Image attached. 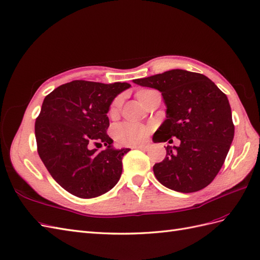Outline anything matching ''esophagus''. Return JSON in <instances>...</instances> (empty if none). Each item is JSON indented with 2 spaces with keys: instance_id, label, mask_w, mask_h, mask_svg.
Here are the masks:
<instances>
[{
  "instance_id": "1",
  "label": "esophagus",
  "mask_w": 260,
  "mask_h": 260,
  "mask_svg": "<svg viewBox=\"0 0 260 260\" xmlns=\"http://www.w3.org/2000/svg\"><path fill=\"white\" fill-rule=\"evenodd\" d=\"M135 149H139V150H142V151H146L149 149V144H140V145H136Z\"/></svg>"
}]
</instances>
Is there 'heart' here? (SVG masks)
<instances>
[{"label":"heart","mask_w":260,"mask_h":260,"mask_svg":"<svg viewBox=\"0 0 260 260\" xmlns=\"http://www.w3.org/2000/svg\"><path fill=\"white\" fill-rule=\"evenodd\" d=\"M151 89H141L137 93V98L141 103L142 96L150 92ZM121 106V100L120 98H116L115 102L111 105L109 109L110 116H116L118 114L119 109ZM151 127H146L143 124H137L131 122H125L120 125H118L115 130V138L119 143L124 145H135L140 142H142L143 140L150 135Z\"/></svg>","instance_id":"heart-1"}]
</instances>
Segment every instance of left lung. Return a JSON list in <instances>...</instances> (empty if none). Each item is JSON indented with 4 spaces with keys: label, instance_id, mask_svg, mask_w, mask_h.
<instances>
[{
    "label": "left lung",
    "instance_id": "obj_1",
    "mask_svg": "<svg viewBox=\"0 0 260 260\" xmlns=\"http://www.w3.org/2000/svg\"><path fill=\"white\" fill-rule=\"evenodd\" d=\"M133 83L162 93L166 119L153 141L180 140L178 146L167 145L165 158L153 166L157 180L185 193L207 187L220 172L234 138L226 95L206 75L180 69Z\"/></svg>",
    "mask_w": 260,
    "mask_h": 260
}]
</instances>
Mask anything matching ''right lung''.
Here are the masks:
<instances>
[{"label":"right lung","mask_w":260,"mask_h":260,"mask_svg":"<svg viewBox=\"0 0 260 260\" xmlns=\"http://www.w3.org/2000/svg\"><path fill=\"white\" fill-rule=\"evenodd\" d=\"M128 83L72 81L47 95L35 123L38 154L58 184L79 198H95L113 189L130 149H115L106 133L107 114ZM94 144L105 145L102 151Z\"/></svg>","instance_id":"add662e5"}]
</instances>
